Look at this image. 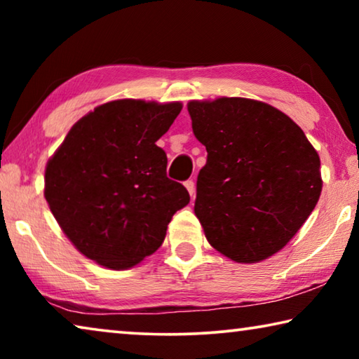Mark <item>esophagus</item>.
Returning <instances> with one entry per match:
<instances>
[{"mask_svg": "<svg viewBox=\"0 0 359 359\" xmlns=\"http://www.w3.org/2000/svg\"><path fill=\"white\" fill-rule=\"evenodd\" d=\"M185 187H187L188 193H190V196L193 198L194 196V191H196V188H194V182L193 180H187L185 182Z\"/></svg>", "mask_w": 359, "mask_h": 359, "instance_id": "obj_1", "label": "esophagus"}]
</instances>
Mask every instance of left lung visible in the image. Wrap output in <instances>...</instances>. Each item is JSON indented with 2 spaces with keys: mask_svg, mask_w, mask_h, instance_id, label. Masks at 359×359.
<instances>
[{
  "mask_svg": "<svg viewBox=\"0 0 359 359\" xmlns=\"http://www.w3.org/2000/svg\"><path fill=\"white\" fill-rule=\"evenodd\" d=\"M193 133L208 150L194 214L209 244L238 263H257L288 244L321 193L320 156L288 115L247 98L188 102Z\"/></svg>",
  "mask_w": 359,
  "mask_h": 359,
  "instance_id": "obj_1",
  "label": "left lung"
}]
</instances>
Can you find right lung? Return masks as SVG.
I'll return each instance as SVG.
<instances>
[{
  "label": "right lung",
  "mask_w": 359,
  "mask_h": 359,
  "mask_svg": "<svg viewBox=\"0 0 359 359\" xmlns=\"http://www.w3.org/2000/svg\"><path fill=\"white\" fill-rule=\"evenodd\" d=\"M180 102H106L69 130L46 168L44 196L79 252L109 269H128L156 252L190 194L166 175L155 144Z\"/></svg>",
  "instance_id": "obj_1"
}]
</instances>
